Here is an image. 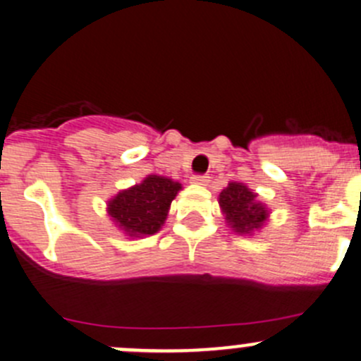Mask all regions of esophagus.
Returning a JSON list of instances; mask_svg holds the SVG:
<instances>
[{
	"instance_id": "34e87169",
	"label": "esophagus",
	"mask_w": 361,
	"mask_h": 361,
	"mask_svg": "<svg viewBox=\"0 0 361 361\" xmlns=\"http://www.w3.org/2000/svg\"><path fill=\"white\" fill-rule=\"evenodd\" d=\"M209 181V176H192V183L197 185V187H207Z\"/></svg>"
}]
</instances>
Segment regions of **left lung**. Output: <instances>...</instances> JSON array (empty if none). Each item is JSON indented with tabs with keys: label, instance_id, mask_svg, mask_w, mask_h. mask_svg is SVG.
Instances as JSON below:
<instances>
[{
	"label": "left lung",
	"instance_id": "left-lung-1",
	"mask_svg": "<svg viewBox=\"0 0 361 361\" xmlns=\"http://www.w3.org/2000/svg\"><path fill=\"white\" fill-rule=\"evenodd\" d=\"M221 214L228 227L239 235H253L267 225L271 209L258 199L257 192L241 181H228L218 195Z\"/></svg>",
	"mask_w": 361,
	"mask_h": 361
}]
</instances>
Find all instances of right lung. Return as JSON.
<instances>
[{
	"label": "right lung",
	"instance_id": "1",
	"mask_svg": "<svg viewBox=\"0 0 361 361\" xmlns=\"http://www.w3.org/2000/svg\"><path fill=\"white\" fill-rule=\"evenodd\" d=\"M180 181L148 174L141 183L120 190L106 202V213L127 238L154 235L166 224L171 202L181 190Z\"/></svg>",
	"mask_w": 361,
	"mask_h": 361
}]
</instances>
